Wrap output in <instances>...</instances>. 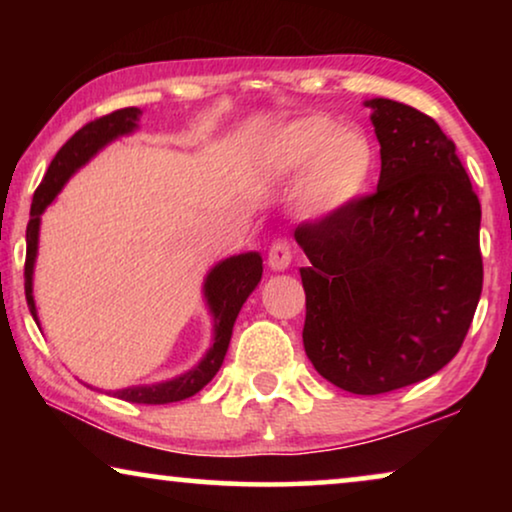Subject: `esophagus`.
<instances>
[{
	"label": "esophagus",
	"mask_w": 512,
	"mask_h": 512,
	"mask_svg": "<svg viewBox=\"0 0 512 512\" xmlns=\"http://www.w3.org/2000/svg\"><path fill=\"white\" fill-rule=\"evenodd\" d=\"M291 256H293V251H291L289 240L277 237L268 251V265L272 270H286L291 265Z\"/></svg>",
	"instance_id": "1"
}]
</instances>
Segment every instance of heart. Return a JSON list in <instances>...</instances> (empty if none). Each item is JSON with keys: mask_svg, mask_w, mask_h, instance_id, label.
<instances>
[{"mask_svg": "<svg viewBox=\"0 0 512 512\" xmlns=\"http://www.w3.org/2000/svg\"><path fill=\"white\" fill-rule=\"evenodd\" d=\"M272 167L298 174V202L303 212L328 216L352 205L368 186L375 153L366 132L338 125L326 116L298 118L272 137Z\"/></svg>", "mask_w": 512, "mask_h": 512, "instance_id": "obj_1", "label": "heart"}]
</instances>
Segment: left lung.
Returning <instances> with one entry per match:
<instances>
[{"mask_svg":"<svg viewBox=\"0 0 512 512\" xmlns=\"http://www.w3.org/2000/svg\"><path fill=\"white\" fill-rule=\"evenodd\" d=\"M377 191L300 223L310 258L307 359L361 396L422 382L457 356L482 291L480 200L457 146L431 116L375 97Z\"/></svg>","mask_w":512,"mask_h":512,"instance_id":"left-lung-1","label":"left lung"}]
</instances>
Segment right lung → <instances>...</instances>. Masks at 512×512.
<instances>
[{
	"instance_id": "obj_1",
	"label": "right lung",
	"mask_w": 512,
	"mask_h": 512,
	"mask_svg": "<svg viewBox=\"0 0 512 512\" xmlns=\"http://www.w3.org/2000/svg\"><path fill=\"white\" fill-rule=\"evenodd\" d=\"M139 116L142 111L137 107L118 109L111 114L95 118L83 125L79 132H74L67 139L65 146L55 153V158L48 165V172L44 181H41L32 198L30 209V223H27V254H25V298L27 307H30L34 321L39 324L37 305H34L32 296V275H34V261H37V247H39V223L44 209L55 200V195L62 191L67 179L88 163L97 151L104 149L116 137L130 135L137 128ZM263 275V258L256 251L249 254L230 256L219 265H214L205 279V298L209 305V312L214 317V342L209 352L202 356L198 366L188 370V373L174 377V380L149 384V387H128L114 391L116 398L130 403H146V405H163V403H177L184 398L198 394L212 377L219 373L223 359H226L230 335H233V326L237 314H240L244 300L249 293L256 289Z\"/></svg>"
}]
</instances>
